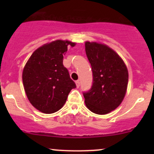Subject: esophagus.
Returning a JSON list of instances; mask_svg holds the SVG:
<instances>
[{
	"mask_svg": "<svg viewBox=\"0 0 154 154\" xmlns=\"http://www.w3.org/2000/svg\"><path fill=\"white\" fill-rule=\"evenodd\" d=\"M75 83H76V86H77V88H79V87H80V81H79V80H77V81L75 82Z\"/></svg>",
	"mask_w": 154,
	"mask_h": 154,
	"instance_id": "34e87169",
	"label": "esophagus"
}]
</instances>
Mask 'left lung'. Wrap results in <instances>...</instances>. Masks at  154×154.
Masks as SVG:
<instances>
[{
  "label": "left lung",
  "mask_w": 154,
  "mask_h": 154,
  "mask_svg": "<svg viewBox=\"0 0 154 154\" xmlns=\"http://www.w3.org/2000/svg\"><path fill=\"white\" fill-rule=\"evenodd\" d=\"M86 54L91 66L93 83L83 92L87 108L105 115L116 109L123 100L128 84V71L119 54L108 46L86 42Z\"/></svg>",
  "instance_id": "left-lung-1"
}]
</instances>
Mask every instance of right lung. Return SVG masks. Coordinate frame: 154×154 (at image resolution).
Masks as SVG:
<instances>
[{
	"label": "right lung",
	"mask_w": 154,
	"mask_h": 154,
	"mask_svg": "<svg viewBox=\"0 0 154 154\" xmlns=\"http://www.w3.org/2000/svg\"><path fill=\"white\" fill-rule=\"evenodd\" d=\"M75 43L56 40L35 50L26 63L22 80L26 94L35 109L45 114L60 110L69 92L76 88L68 69L63 66V54Z\"/></svg>",
	"instance_id": "right-lung-1"
}]
</instances>
